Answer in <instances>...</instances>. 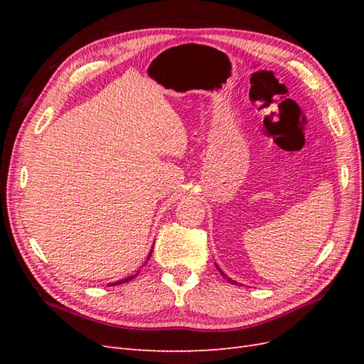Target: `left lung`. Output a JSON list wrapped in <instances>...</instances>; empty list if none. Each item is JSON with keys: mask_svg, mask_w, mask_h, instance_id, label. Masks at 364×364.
Returning <instances> with one entry per match:
<instances>
[{"mask_svg": "<svg viewBox=\"0 0 364 364\" xmlns=\"http://www.w3.org/2000/svg\"><path fill=\"white\" fill-rule=\"evenodd\" d=\"M218 270H220V269H218ZM220 272H222V270H220ZM222 274H225V273H223V272H222ZM229 282H232V284H237V282H234V281H232V279H229Z\"/></svg>", "mask_w": 364, "mask_h": 364, "instance_id": "1", "label": "left lung"}]
</instances>
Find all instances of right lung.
<instances>
[{"instance_id": "obj_1", "label": "right lung", "mask_w": 364, "mask_h": 364, "mask_svg": "<svg viewBox=\"0 0 364 364\" xmlns=\"http://www.w3.org/2000/svg\"><path fill=\"white\" fill-rule=\"evenodd\" d=\"M138 274V273H136ZM136 274H130V277H127L126 279H121V281H117V282H112L111 285H118V284H124V282H127V281H132V279H134L135 277H136Z\"/></svg>"}]
</instances>
